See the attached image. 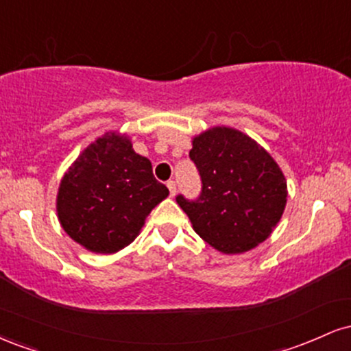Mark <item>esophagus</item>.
<instances>
[{"mask_svg": "<svg viewBox=\"0 0 351 351\" xmlns=\"http://www.w3.org/2000/svg\"><path fill=\"white\" fill-rule=\"evenodd\" d=\"M167 186H168V189H170V196H175L176 195V183H175V181H168Z\"/></svg>", "mask_w": 351, "mask_h": 351, "instance_id": "obj_1", "label": "esophagus"}]
</instances>
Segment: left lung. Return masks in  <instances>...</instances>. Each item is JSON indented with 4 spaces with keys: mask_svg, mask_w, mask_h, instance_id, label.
I'll return each mask as SVG.
<instances>
[{
    "mask_svg": "<svg viewBox=\"0 0 351 351\" xmlns=\"http://www.w3.org/2000/svg\"><path fill=\"white\" fill-rule=\"evenodd\" d=\"M189 158L203 189L196 201L176 198L201 239L223 254L264 243L284 215L287 180L271 153L237 128L211 127L195 135Z\"/></svg>",
    "mask_w": 351,
    "mask_h": 351,
    "instance_id": "1",
    "label": "left lung"
}]
</instances>
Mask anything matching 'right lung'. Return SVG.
I'll list each match as a JSON object with an SVG mask.
<instances>
[{"label": "right lung", "instance_id": "add662e5", "mask_svg": "<svg viewBox=\"0 0 351 351\" xmlns=\"http://www.w3.org/2000/svg\"><path fill=\"white\" fill-rule=\"evenodd\" d=\"M170 195L127 134L106 132L80 152L59 183L56 211L71 239L95 254L134 243L152 209Z\"/></svg>", "mask_w": 351, "mask_h": 351}]
</instances>
